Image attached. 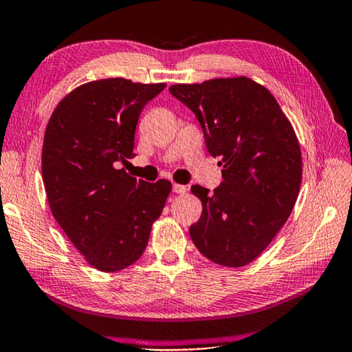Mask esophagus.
<instances>
[{
    "label": "esophagus",
    "mask_w": 352,
    "mask_h": 352,
    "mask_svg": "<svg viewBox=\"0 0 352 352\" xmlns=\"http://www.w3.org/2000/svg\"><path fill=\"white\" fill-rule=\"evenodd\" d=\"M188 188L186 186H182V184H173V192L177 193V195H184L187 193Z\"/></svg>",
    "instance_id": "esophagus-1"
}]
</instances>
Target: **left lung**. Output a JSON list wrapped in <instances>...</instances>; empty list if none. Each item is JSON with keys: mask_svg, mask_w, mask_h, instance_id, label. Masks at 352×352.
Here are the masks:
<instances>
[{"mask_svg": "<svg viewBox=\"0 0 352 352\" xmlns=\"http://www.w3.org/2000/svg\"><path fill=\"white\" fill-rule=\"evenodd\" d=\"M170 93L201 124L223 182L192 186L201 217L190 226L195 247L215 264L242 267L261 255L293 212L302 182L296 132L278 102L247 77L173 85Z\"/></svg>", "mask_w": 352, "mask_h": 352, "instance_id": "left-lung-1", "label": "left lung"}]
</instances>
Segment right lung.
<instances>
[{"mask_svg": "<svg viewBox=\"0 0 352 352\" xmlns=\"http://www.w3.org/2000/svg\"><path fill=\"white\" fill-rule=\"evenodd\" d=\"M165 83L105 78L64 97L48 120L42 179L52 214L86 261L102 272L133 264L148 245L171 182H144L120 164L133 157L140 113Z\"/></svg>", "mask_w": 352, "mask_h": 352, "instance_id": "obj_1", "label": "right lung"}]
</instances>
